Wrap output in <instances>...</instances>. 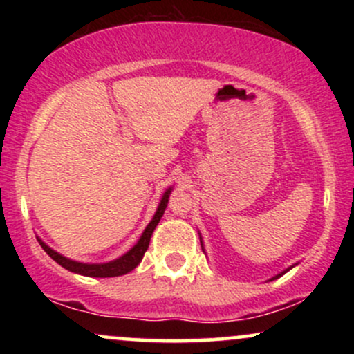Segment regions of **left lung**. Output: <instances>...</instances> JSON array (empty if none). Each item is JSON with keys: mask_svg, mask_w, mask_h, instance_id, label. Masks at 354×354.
<instances>
[{"mask_svg": "<svg viewBox=\"0 0 354 354\" xmlns=\"http://www.w3.org/2000/svg\"><path fill=\"white\" fill-rule=\"evenodd\" d=\"M286 271H288V270H286ZM286 271H284V273H286ZM284 273H283V274H284ZM279 276H281V274H278V276H276V278H279ZM276 278H273V279H276Z\"/></svg>", "mask_w": 354, "mask_h": 354, "instance_id": "left-lung-1", "label": "left lung"}]
</instances>
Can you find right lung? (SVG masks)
Returning a JSON list of instances; mask_svg holds the SVG:
<instances>
[{"mask_svg":"<svg viewBox=\"0 0 354 354\" xmlns=\"http://www.w3.org/2000/svg\"><path fill=\"white\" fill-rule=\"evenodd\" d=\"M169 193H171V189H168L163 194L160 206H158V209H156V214H154V218L149 221V225L146 226L143 234H141L140 241H138L136 245L128 251V253L121 256V258L115 259V261L104 263V265H86V263L71 261V259L64 258V256H61L56 253V251H53L50 246L44 245L41 239H38V241H39V245H41L43 250L46 251V253L50 254L51 258L58 263V265L63 266L64 270L71 271V273L91 276V278H113V276L126 274V273H129L131 270H135V268L140 265L141 259H143L146 250H148V246H149V239H151L153 231L158 226V223H160V219H161V216H163V213L166 209V205H168Z\"/></svg>","mask_w":354,"mask_h":354,"instance_id":"1","label":"right lung"}]
</instances>
